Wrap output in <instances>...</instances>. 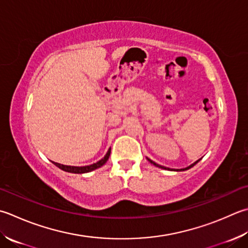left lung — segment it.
<instances>
[{
	"label": "left lung",
	"mask_w": 248,
	"mask_h": 248,
	"mask_svg": "<svg viewBox=\"0 0 248 248\" xmlns=\"http://www.w3.org/2000/svg\"><path fill=\"white\" fill-rule=\"evenodd\" d=\"M147 160H148V161H149L150 163H152V164H154V166H155V167H158V168H160V169H163V170H170L169 168H166V167H162V166H160V164H158V163H156V162H154V161H153V160H150V159H148V158H147ZM199 161H200V159H199V160H197V161H196V162H193L192 164H190V166H189V167H187V168H185V169L176 170V171H186V170H189V169H190V168H192L193 166H196V164H197V163H198ZM171 171H172V170H171ZM174 171H175V170H174Z\"/></svg>",
	"instance_id": "8db88e82"
}]
</instances>
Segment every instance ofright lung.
Masks as SVG:
<instances>
[{
	"label": "right lung",
	"instance_id": "right-lung-1",
	"mask_svg": "<svg viewBox=\"0 0 248 248\" xmlns=\"http://www.w3.org/2000/svg\"><path fill=\"white\" fill-rule=\"evenodd\" d=\"M110 156V148L108 150V153H106L105 156L102 158L101 160H99L98 162L95 163H92L90 166H85V167H73V166H64V164H61V163H58V162H53L52 163L55 164L56 167H58L59 169H61L62 171H65V172H69V173H74V174H84V173H89L91 171H94V170L101 168L102 166H104L108 161V158Z\"/></svg>",
	"mask_w": 248,
	"mask_h": 248
}]
</instances>
